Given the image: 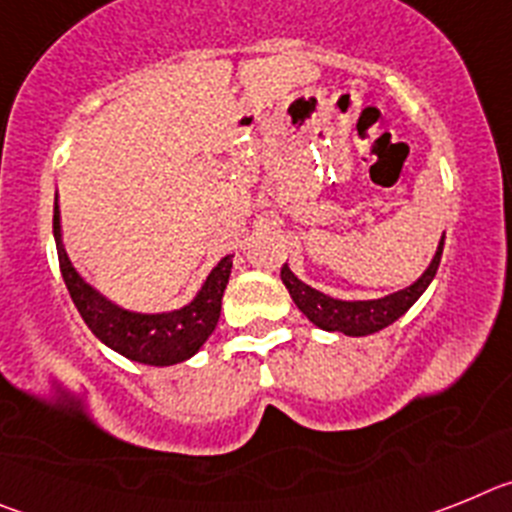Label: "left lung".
<instances>
[{"instance_id": "1", "label": "left lung", "mask_w": 512, "mask_h": 512, "mask_svg": "<svg viewBox=\"0 0 512 512\" xmlns=\"http://www.w3.org/2000/svg\"><path fill=\"white\" fill-rule=\"evenodd\" d=\"M443 241H446V233L438 241L431 264L425 266V271L413 284L397 289V292H390V295L377 297V300H338V297L325 295L320 289L302 282L295 271L289 269V264L282 266V282L289 289L295 305L302 310V315L310 323L318 325V328L328 330V333H343V336L351 338L372 336V333H377V330L387 328L397 318H402L420 300V295H423L428 284L433 282V277H436L438 264H441Z\"/></svg>"}]
</instances>
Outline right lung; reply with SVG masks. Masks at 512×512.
Masks as SVG:
<instances>
[{"label": "right lung", "mask_w": 512, "mask_h": 512, "mask_svg": "<svg viewBox=\"0 0 512 512\" xmlns=\"http://www.w3.org/2000/svg\"><path fill=\"white\" fill-rule=\"evenodd\" d=\"M53 238H56L63 282H66L76 310L94 336L120 356L148 366L182 364V361L192 359L202 348V343L212 336V330L220 320V305H223L230 269H233V253L217 261L215 269L202 282L200 292L187 305L166 312H138L112 302L74 269L61 241L58 197L56 207H53Z\"/></svg>", "instance_id": "1"}]
</instances>
